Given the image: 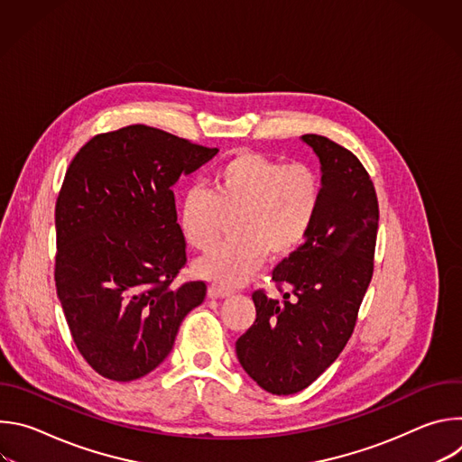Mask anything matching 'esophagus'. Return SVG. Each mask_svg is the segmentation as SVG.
Returning <instances> with one entry per match:
<instances>
[{"label": "esophagus", "instance_id": "obj_1", "mask_svg": "<svg viewBox=\"0 0 462 462\" xmlns=\"http://www.w3.org/2000/svg\"><path fill=\"white\" fill-rule=\"evenodd\" d=\"M234 291H228V289H223L219 285H210L208 287V298H226V296H232Z\"/></svg>", "mask_w": 462, "mask_h": 462}]
</instances>
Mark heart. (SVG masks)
<instances>
[{"label": "heart", "instance_id": "obj_1", "mask_svg": "<svg viewBox=\"0 0 462 462\" xmlns=\"http://www.w3.org/2000/svg\"><path fill=\"white\" fill-rule=\"evenodd\" d=\"M321 201L323 179L314 166L255 152L230 155L210 175V191L189 189L179 207L180 234L197 252H211L235 223V241L197 261L195 274L237 287L265 257L289 259L310 234Z\"/></svg>", "mask_w": 462, "mask_h": 462}]
</instances>
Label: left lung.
<instances>
[{
  "label": "left lung",
  "mask_w": 462,
  "mask_h": 462,
  "mask_svg": "<svg viewBox=\"0 0 462 462\" xmlns=\"http://www.w3.org/2000/svg\"><path fill=\"white\" fill-rule=\"evenodd\" d=\"M319 159L323 201L305 243L282 261L273 300L254 291L255 321L236 342L239 364L273 394L309 387L349 342L373 276L378 199L362 162L327 137H301ZM293 300H290V296Z\"/></svg>",
  "instance_id": "1"
}]
</instances>
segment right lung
<instances>
[{
  "mask_svg": "<svg viewBox=\"0 0 462 462\" xmlns=\"http://www.w3.org/2000/svg\"><path fill=\"white\" fill-rule=\"evenodd\" d=\"M217 153L144 124L95 135L60 188L56 292L75 346L104 378L131 382L171 351L205 282L171 289L186 265L171 186Z\"/></svg>",
  "mask_w": 462,
  "mask_h": 462,
  "instance_id": "right-lung-1",
  "label": "right lung"
}]
</instances>
